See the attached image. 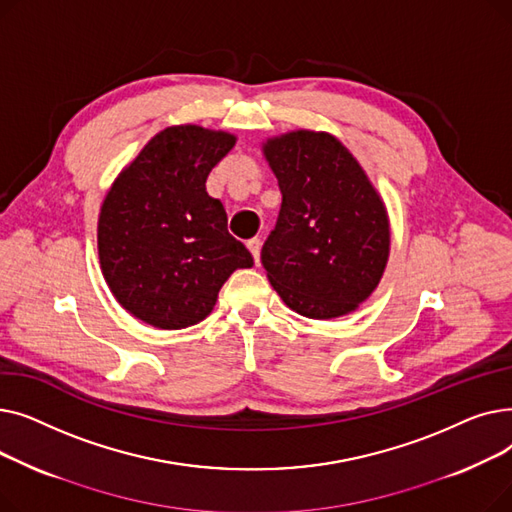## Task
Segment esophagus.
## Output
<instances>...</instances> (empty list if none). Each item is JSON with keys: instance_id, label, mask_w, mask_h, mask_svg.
I'll return each instance as SVG.
<instances>
[{"instance_id": "obj_1", "label": "esophagus", "mask_w": 512, "mask_h": 512, "mask_svg": "<svg viewBox=\"0 0 512 512\" xmlns=\"http://www.w3.org/2000/svg\"><path fill=\"white\" fill-rule=\"evenodd\" d=\"M247 249L251 251V255H253L255 263H259V253H261V240H259V238H251V240H247Z\"/></svg>"}]
</instances>
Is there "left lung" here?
Wrapping results in <instances>:
<instances>
[{"label": "left lung", "instance_id": "left-lung-1", "mask_svg": "<svg viewBox=\"0 0 512 512\" xmlns=\"http://www.w3.org/2000/svg\"><path fill=\"white\" fill-rule=\"evenodd\" d=\"M261 149L282 193L261 249L267 280L303 317L353 313L378 288L390 257L384 199L330 132L290 130Z\"/></svg>", "mask_w": 512, "mask_h": 512}]
</instances>
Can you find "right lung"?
<instances>
[{
	"label": "right lung",
	"mask_w": 512,
	"mask_h": 512,
	"mask_svg": "<svg viewBox=\"0 0 512 512\" xmlns=\"http://www.w3.org/2000/svg\"><path fill=\"white\" fill-rule=\"evenodd\" d=\"M226 130L168 126L107 191L97 222L101 274L116 301L159 330L199 324L220 288L253 257L207 195L211 168L234 147Z\"/></svg>",
	"instance_id": "1"
}]
</instances>
